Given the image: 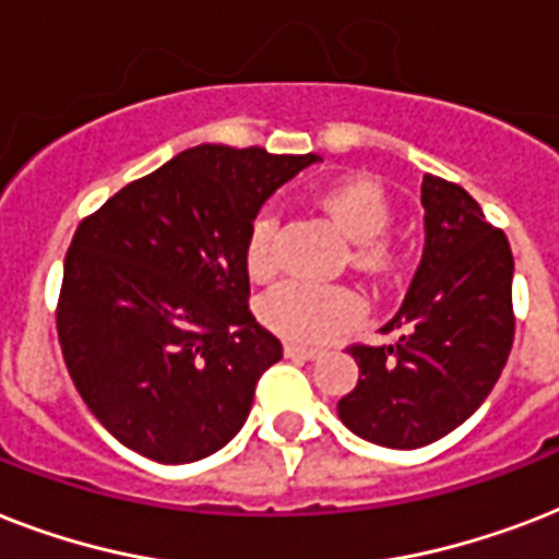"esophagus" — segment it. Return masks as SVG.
Returning a JSON list of instances; mask_svg holds the SVG:
<instances>
[{
    "mask_svg": "<svg viewBox=\"0 0 559 559\" xmlns=\"http://www.w3.org/2000/svg\"><path fill=\"white\" fill-rule=\"evenodd\" d=\"M319 354H322L319 348H307V345H296V342L284 345V357L287 359H316Z\"/></svg>",
    "mask_w": 559,
    "mask_h": 559,
    "instance_id": "esophagus-1",
    "label": "esophagus"
}]
</instances>
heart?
<instances>
[{
    "label": "heart",
    "instance_id": "1",
    "mask_svg": "<svg viewBox=\"0 0 559 559\" xmlns=\"http://www.w3.org/2000/svg\"><path fill=\"white\" fill-rule=\"evenodd\" d=\"M319 205L348 243L357 246L354 261L366 270H382L391 261V252L380 235L389 226V202L377 182L366 177H348L324 188ZM272 237L275 214L261 211L249 228L246 263L254 275L272 272ZM359 316L357 296L345 287H319L310 281H284L263 298L261 319L272 331L296 342H324L336 336L348 322Z\"/></svg>",
    "mask_w": 559,
    "mask_h": 559
}]
</instances>
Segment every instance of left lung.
Segmentation results:
<instances>
[{
  "instance_id": "1",
  "label": "left lung",
  "mask_w": 559,
  "mask_h": 559,
  "mask_svg": "<svg viewBox=\"0 0 559 559\" xmlns=\"http://www.w3.org/2000/svg\"><path fill=\"white\" fill-rule=\"evenodd\" d=\"M424 258L403 305L357 345V389L336 403L350 432L389 450H417L461 426L493 391L513 345V254L508 237L461 186L424 177Z\"/></svg>"
}]
</instances>
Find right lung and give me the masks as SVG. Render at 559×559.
Returning <instances> with one entry per match:
<instances>
[{
	"mask_svg": "<svg viewBox=\"0 0 559 559\" xmlns=\"http://www.w3.org/2000/svg\"><path fill=\"white\" fill-rule=\"evenodd\" d=\"M313 162L200 144L78 226L57 336L83 403L127 450L191 464L240 432L281 359L246 307V240L263 202Z\"/></svg>",
	"mask_w": 559,
	"mask_h": 559,
	"instance_id": "add662e5",
	"label": "right lung"
}]
</instances>
